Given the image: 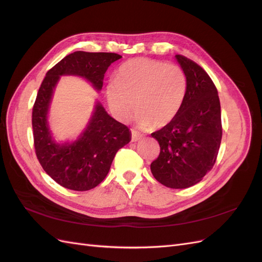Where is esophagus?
Wrapping results in <instances>:
<instances>
[{"label":"esophagus","instance_id":"34e87169","mask_svg":"<svg viewBox=\"0 0 262 262\" xmlns=\"http://www.w3.org/2000/svg\"><path fill=\"white\" fill-rule=\"evenodd\" d=\"M131 134H132V142H137L142 138V134L137 130H131Z\"/></svg>","mask_w":262,"mask_h":262}]
</instances>
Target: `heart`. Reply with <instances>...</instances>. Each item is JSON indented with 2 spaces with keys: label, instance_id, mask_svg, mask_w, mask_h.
Here are the masks:
<instances>
[{
  "label": "heart",
  "instance_id": "b5f03b06",
  "mask_svg": "<svg viewBox=\"0 0 262 262\" xmlns=\"http://www.w3.org/2000/svg\"><path fill=\"white\" fill-rule=\"evenodd\" d=\"M186 92V75L178 66L137 58L118 69L116 81L107 85L106 97L118 120L128 121L136 104L139 125L162 128L179 113Z\"/></svg>",
  "mask_w": 262,
  "mask_h": 262
}]
</instances>
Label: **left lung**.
<instances>
[{"instance_id":"obj_1","label":"left lung","mask_w":262,"mask_h":262,"mask_svg":"<svg viewBox=\"0 0 262 262\" xmlns=\"http://www.w3.org/2000/svg\"><path fill=\"white\" fill-rule=\"evenodd\" d=\"M187 80L184 104L175 119L150 136L161 147L150 171L162 185L185 189L200 182L215 164L222 140L217 90L195 62L176 54Z\"/></svg>"}]
</instances>
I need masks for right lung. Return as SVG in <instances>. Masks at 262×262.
Here are the masks:
<instances>
[{
  "label": "right lung",
  "instance_id": "1",
  "mask_svg": "<svg viewBox=\"0 0 262 262\" xmlns=\"http://www.w3.org/2000/svg\"><path fill=\"white\" fill-rule=\"evenodd\" d=\"M120 58L112 52H73L47 72L39 87L31 118L35 152L43 170L67 189L86 191L98 186L106 178L116 153L130 142L131 132L97 102L80 138L73 143H55L47 120L54 87L61 75H77L100 91L107 69Z\"/></svg>",
  "mask_w": 262,
  "mask_h": 262
}]
</instances>
